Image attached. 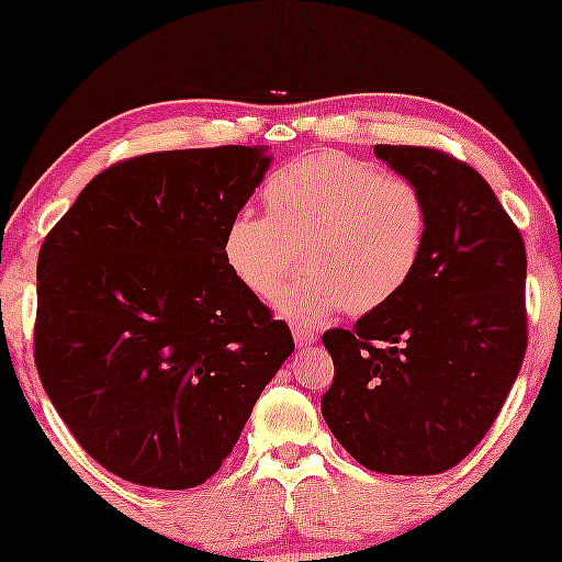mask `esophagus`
<instances>
[{"label": "esophagus", "instance_id": "34e87169", "mask_svg": "<svg viewBox=\"0 0 562 562\" xmlns=\"http://www.w3.org/2000/svg\"><path fill=\"white\" fill-rule=\"evenodd\" d=\"M294 342L299 345V348H306V345L317 342V333L310 327H294Z\"/></svg>", "mask_w": 562, "mask_h": 562}]
</instances>
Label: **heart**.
Returning a JSON list of instances; mask_svg holds the SVG:
<instances>
[{"label": "heart", "mask_w": 562, "mask_h": 562, "mask_svg": "<svg viewBox=\"0 0 562 562\" xmlns=\"http://www.w3.org/2000/svg\"><path fill=\"white\" fill-rule=\"evenodd\" d=\"M268 217L237 214L222 237L229 273L268 299L286 319L319 325L337 310L368 314L402 294L429 233V204L417 183L381 173L345 153H306L271 173L263 187Z\"/></svg>", "instance_id": "heart-1"}]
</instances>
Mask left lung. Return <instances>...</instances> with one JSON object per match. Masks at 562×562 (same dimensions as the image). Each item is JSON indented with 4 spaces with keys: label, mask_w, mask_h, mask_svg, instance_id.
<instances>
[{
    "label": "left lung",
    "mask_w": 562,
    "mask_h": 562,
    "mask_svg": "<svg viewBox=\"0 0 562 562\" xmlns=\"http://www.w3.org/2000/svg\"><path fill=\"white\" fill-rule=\"evenodd\" d=\"M373 153L425 194L427 245L402 294L322 335L335 363L322 417L368 471L435 475L483 440L517 381L525 240L463 160L419 145Z\"/></svg>",
    "instance_id": "obj_1"
}]
</instances>
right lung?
<instances>
[{"mask_svg":"<svg viewBox=\"0 0 562 562\" xmlns=\"http://www.w3.org/2000/svg\"><path fill=\"white\" fill-rule=\"evenodd\" d=\"M268 166L260 145L122 160L45 237L37 373L76 442L120 479L204 483L294 352L286 322L222 258Z\"/></svg>","mask_w":562,"mask_h":562,"instance_id":"add662e5","label":"right lung"}]
</instances>
